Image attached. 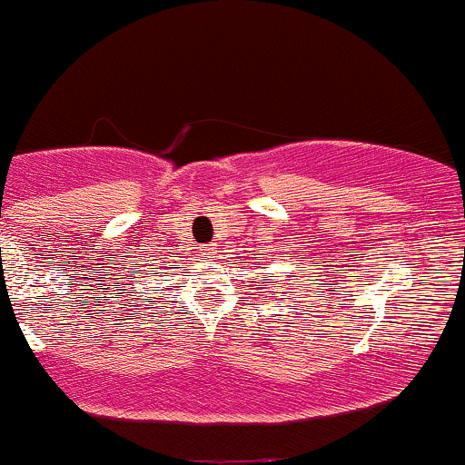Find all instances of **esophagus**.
Listing matches in <instances>:
<instances>
[{
  "mask_svg": "<svg viewBox=\"0 0 465 465\" xmlns=\"http://www.w3.org/2000/svg\"><path fill=\"white\" fill-rule=\"evenodd\" d=\"M200 253H203L204 258H209V261H212V258H216V253H218V252H216V247H204L203 252H200Z\"/></svg>",
  "mask_w": 465,
  "mask_h": 465,
  "instance_id": "obj_1",
  "label": "esophagus"
}]
</instances>
